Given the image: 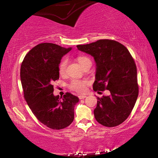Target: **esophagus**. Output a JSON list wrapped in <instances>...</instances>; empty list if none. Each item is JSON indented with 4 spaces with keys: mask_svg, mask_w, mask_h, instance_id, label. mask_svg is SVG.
Returning <instances> with one entry per match:
<instances>
[{
    "mask_svg": "<svg viewBox=\"0 0 158 158\" xmlns=\"http://www.w3.org/2000/svg\"><path fill=\"white\" fill-rule=\"evenodd\" d=\"M78 98H79V99H83V98H86V96H78Z\"/></svg>",
    "mask_w": 158,
    "mask_h": 158,
    "instance_id": "obj_1",
    "label": "esophagus"
}]
</instances>
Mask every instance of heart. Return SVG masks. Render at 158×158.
I'll use <instances>...</instances> for the list:
<instances>
[{"label":"heart","instance_id":"heart-1","mask_svg":"<svg viewBox=\"0 0 158 158\" xmlns=\"http://www.w3.org/2000/svg\"><path fill=\"white\" fill-rule=\"evenodd\" d=\"M77 61L78 62V63L81 64V66L83 68H85L87 64L91 63V60H90V58L88 57L87 56H84V55L78 56V57H77ZM66 66H67V60L66 59L62 60V61L60 62L59 64V67H58L59 73L61 75H63L65 74ZM87 84H88V82L86 81H81V80L73 79L70 81L68 87L70 89H71L72 90H74L75 92L83 93L85 91V86Z\"/></svg>","mask_w":158,"mask_h":158}]
</instances>
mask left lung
<instances>
[{
    "label": "left lung",
    "instance_id": "1",
    "mask_svg": "<svg viewBox=\"0 0 158 158\" xmlns=\"http://www.w3.org/2000/svg\"><path fill=\"white\" fill-rule=\"evenodd\" d=\"M77 47L96 61L94 91L109 90L111 94L98 97L95 118L103 126H118L128 118L139 94L137 67L132 56L126 47L114 40H100Z\"/></svg>",
    "mask_w": 158,
    "mask_h": 158
}]
</instances>
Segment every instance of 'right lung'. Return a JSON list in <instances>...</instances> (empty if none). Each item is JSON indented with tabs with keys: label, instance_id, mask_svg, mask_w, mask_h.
I'll return each instance as SVG.
<instances>
[{
	"label": "right lung",
	"instance_id": "obj_1",
	"mask_svg": "<svg viewBox=\"0 0 158 158\" xmlns=\"http://www.w3.org/2000/svg\"><path fill=\"white\" fill-rule=\"evenodd\" d=\"M72 48L52 43H42L32 48L23 59L20 76L23 96L37 119L52 129L68 127L74 119L77 96L66 93L53 95V82L59 79L58 67L62 57Z\"/></svg>",
	"mask_w": 158,
	"mask_h": 158
}]
</instances>
